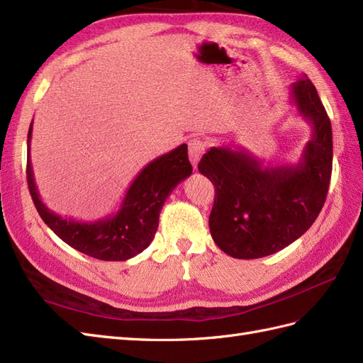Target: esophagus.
<instances>
[{"mask_svg": "<svg viewBox=\"0 0 363 363\" xmlns=\"http://www.w3.org/2000/svg\"><path fill=\"white\" fill-rule=\"evenodd\" d=\"M207 144L206 141H202L201 138H193L189 141V156H190V162L193 164L194 169H196V165L201 160V156L206 152Z\"/></svg>", "mask_w": 363, "mask_h": 363, "instance_id": "obj_1", "label": "esophagus"}]
</instances>
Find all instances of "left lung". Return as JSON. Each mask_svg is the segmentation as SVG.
<instances>
[{
    "mask_svg": "<svg viewBox=\"0 0 363 363\" xmlns=\"http://www.w3.org/2000/svg\"><path fill=\"white\" fill-rule=\"evenodd\" d=\"M290 102L311 125L297 164L264 165L242 147H211L198 165L216 189L208 225L231 257L277 253L308 230L323 207L333 169L330 118L306 75L290 89Z\"/></svg>",
    "mask_w": 363,
    "mask_h": 363,
    "instance_id": "8db88e82",
    "label": "left lung"
}]
</instances>
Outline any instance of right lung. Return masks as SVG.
Here are the masks:
<instances>
[{
    "label": "right lung",
    "instance_id": "obj_1",
    "mask_svg": "<svg viewBox=\"0 0 363 363\" xmlns=\"http://www.w3.org/2000/svg\"><path fill=\"white\" fill-rule=\"evenodd\" d=\"M33 121L27 135V184L41 219L55 235L78 252L101 261H127L150 245L160 225L164 202L187 179L193 169L187 144L161 155L138 173L127 189L119 210L98 220H75L60 216L41 201L30 161Z\"/></svg>",
    "mask_w": 363,
    "mask_h": 363
}]
</instances>
